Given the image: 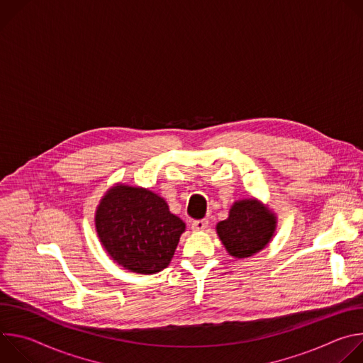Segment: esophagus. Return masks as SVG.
<instances>
[{
	"label": "esophagus",
	"instance_id": "esophagus-1",
	"mask_svg": "<svg viewBox=\"0 0 363 363\" xmlns=\"http://www.w3.org/2000/svg\"><path fill=\"white\" fill-rule=\"evenodd\" d=\"M191 228L194 231H203L208 228V220H195V221H192Z\"/></svg>",
	"mask_w": 363,
	"mask_h": 363
}]
</instances>
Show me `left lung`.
<instances>
[{"label": "left lung", "instance_id": "left-lung-1", "mask_svg": "<svg viewBox=\"0 0 363 363\" xmlns=\"http://www.w3.org/2000/svg\"><path fill=\"white\" fill-rule=\"evenodd\" d=\"M277 217L258 199L235 201L227 220L217 224V234L230 255L247 258L262 251L273 238Z\"/></svg>", "mask_w": 363, "mask_h": 363}]
</instances>
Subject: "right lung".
Segmentation results:
<instances>
[{"instance_id": "obj_1", "label": "right lung", "mask_w": 363, "mask_h": 363, "mask_svg": "<svg viewBox=\"0 0 363 363\" xmlns=\"http://www.w3.org/2000/svg\"><path fill=\"white\" fill-rule=\"evenodd\" d=\"M94 224L113 262L138 274L167 269L185 231V223L169 211L162 196L123 184L100 199Z\"/></svg>"}]
</instances>
